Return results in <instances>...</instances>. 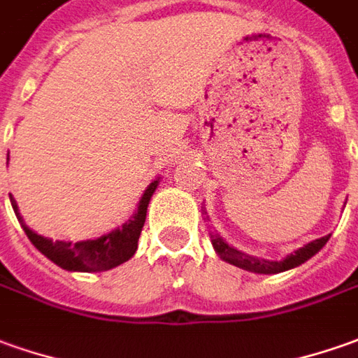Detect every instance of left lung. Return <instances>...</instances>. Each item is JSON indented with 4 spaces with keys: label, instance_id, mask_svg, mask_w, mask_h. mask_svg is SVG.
<instances>
[{
    "label": "left lung",
    "instance_id": "1",
    "mask_svg": "<svg viewBox=\"0 0 358 358\" xmlns=\"http://www.w3.org/2000/svg\"><path fill=\"white\" fill-rule=\"evenodd\" d=\"M327 241H329V235L312 241V243L303 245L301 249L294 250L284 261H264V259L250 257V255H245V252H241L235 247H231V245H227L225 241L221 239L220 235H211V245H213L215 252L220 255L223 261L229 262L233 266H239L243 271L257 272V274H278V272L296 268V266H300L306 261H310L315 252H320L325 247Z\"/></svg>",
    "mask_w": 358,
    "mask_h": 358
}]
</instances>
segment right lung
I'll list each match as a JSON object with an SVG mask.
<instances>
[{"instance_id": "obj_1", "label": "right lung", "mask_w": 358, "mask_h": 358, "mask_svg": "<svg viewBox=\"0 0 358 358\" xmlns=\"http://www.w3.org/2000/svg\"><path fill=\"white\" fill-rule=\"evenodd\" d=\"M157 186H159V180L148 184V188L145 189L143 198L138 201L135 215L127 223H123V227H117L115 231L106 233V235H101L97 239L78 241L74 245L66 243V241H52L46 239L43 235H36L35 231L29 229L23 223V217L19 215V208H17V201L13 199V196H9V199H11L13 211H15L17 220L21 223L23 231L27 233V237L31 239V243L35 245L36 249L45 255L46 259H50L64 271L99 272L115 268V266L123 264L135 255L141 231H143V225H145V220H147L148 201L152 198Z\"/></svg>"}]
</instances>
